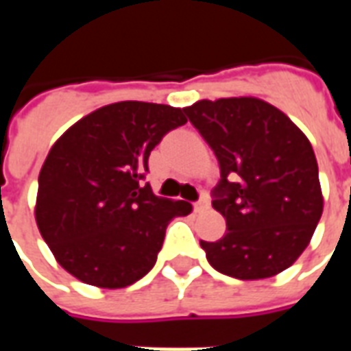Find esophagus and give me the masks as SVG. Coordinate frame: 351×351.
Returning a JSON list of instances; mask_svg holds the SVG:
<instances>
[{
	"instance_id": "34e87169",
	"label": "esophagus",
	"mask_w": 351,
	"mask_h": 351,
	"mask_svg": "<svg viewBox=\"0 0 351 351\" xmlns=\"http://www.w3.org/2000/svg\"><path fill=\"white\" fill-rule=\"evenodd\" d=\"M193 206H195V213H205V210H208V206H210V201H208L206 195H201Z\"/></svg>"
}]
</instances>
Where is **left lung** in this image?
I'll list each match as a JSON object with an SVG mask.
<instances>
[{"label": "left lung", "instance_id": "left-lung-1", "mask_svg": "<svg viewBox=\"0 0 351 351\" xmlns=\"http://www.w3.org/2000/svg\"><path fill=\"white\" fill-rule=\"evenodd\" d=\"M184 112L220 165L213 206L228 233L216 243L201 241L208 263L239 280L286 271L308 246L324 210L310 141L282 110L256 97L203 99Z\"/></svg>", "mask_w": 351, "mask_h": 351}]
</instances>
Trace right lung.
Masks as SVG:
<instances>
[{"label":"right lung","mask_w":351,"mask_h":351,"mask_svg":"<svg viewBox=\"0 0 351 351\" xmlns=\"http://www.w3.org/2000/svg\"><path fill=\"white\" fill-rule=\"evenodd\" d=\"M186 122L184 108L120 101L84 116L50 148L35 220L75 278L116 289L156 265L169 221L191 205L154 195L145 182L148 156Z\"/></svg>","instance_id":"right-lung-1"}]
</instances>
